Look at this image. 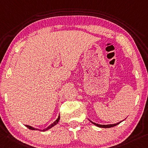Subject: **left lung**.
Returning <instances> with one entry per match:
<instances>
[{
  "label": "left lung",
  "instance_id": "left-lung-1",
  "mask_svg": "<svg viewBox=\"0 0 148 148\" xmlns=\"http://www.w3.org/2000/svg\"><path fill=\"white\" fill-rule=\"evenodd\" d=\"M89 121H90L91 123H92V124H93V125H94L98 126V127L104 128H108L114 127V126H115L116 125H118L119 124H120L121 122H123V121H121V122H119V123H117L116 124H111V125H99V124H97V123H93V122H92V121H90V120H89Z\"/></svg>",
  "mask_w": 148,
  "mask_h": 148
}]
</instances>
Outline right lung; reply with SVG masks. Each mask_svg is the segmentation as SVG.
Segmentation results:
<instances>
[{"label": "right lung", "instance_id": "obj_1", "mask_svg": "<svg viewBox=\"0 0 148 148\" xmlns=\"http://www.w3.org/2000/svg\"><path fill=\"white\" fill-rule=\"evenodd\" d=\"M59 120H60V115H58V118L57 119V120H56L55 122H54L53 123L51 124V125H50L49 126H47V127L46 128L43 129V130H41V129H40V130H39V129H38V128H34V127H33V126H29V125H25V126H26V127H27L29 129H30V130H40V131H41V132H45V131L48 130H49V129H51V128H53L54 126H55L56 125H57L58 123V121H59Z\"/></svg>", "mask_w": 148, "mask_h": 148}]
</instances>
